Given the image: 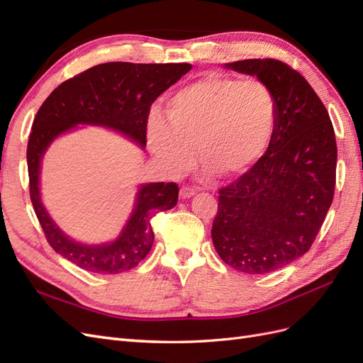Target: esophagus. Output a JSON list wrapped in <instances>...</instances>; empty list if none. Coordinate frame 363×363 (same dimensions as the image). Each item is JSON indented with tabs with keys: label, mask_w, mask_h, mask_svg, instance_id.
I'll return each mask as SVG.
<instances>
[{
	"label": "esophagus",
	"mask_w": 363,
	"mask_h": 363,
	"mask_svg": "<svg viewBox=\"0 0 363 363\" xmlns=\"http://www.w3.org/2000/svg\"><path fill=\"white\" fill-rule=\"evenodd\" d=\"M195 195V191L192 188H182L180 189V199L182 200H188L191 196Z\"/></svg>",
	"instance_id": "1"
}]
</instances>
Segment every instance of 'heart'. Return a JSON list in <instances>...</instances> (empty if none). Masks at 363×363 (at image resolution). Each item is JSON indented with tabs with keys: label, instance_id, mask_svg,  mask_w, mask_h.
<instances>
[{
	"label": "heart",
	"instance_id": "obj_1",
	"mask_svg": "<svg viewBox=\"0 0 363 363\" xmlns=\"http://www.w3.org/2000/svg\"><path fill=\"white\" fill-rule=\"evenodd\" d=\"M167 121L151 116L148 150L164 172L188 171L196 147L201 167L219 180L236 179L265 156L276 133L279 103L257 79L204 74L174 92L163 106Z\"/></svg>",
	"mask_w": 363,
	"mask_h": 363
}]
</instances>
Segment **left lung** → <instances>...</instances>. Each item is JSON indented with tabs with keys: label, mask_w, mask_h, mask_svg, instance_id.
Instances as JSON below:
<instances>
[{
	"label": "left lung",
	"mask_w": 363,
	"mask_h": 363,
	"mask_svg": "<svg viewBox=\"0 0 363 363\" xmlns=\"http://www.w3.org/2000/svg\"><path fill=\"white\" fill-rule=\"evenodd\" d=\"M224 68L257 77L279 103L269 148L219 191L212 225L219 257L236 271L260 276L289 265L312 247L333 201L336 139L323 101L286 63L247 59Z\"/></svg>",
	"instance_id": "left-lung-1"
}]
</instances>
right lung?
Here are the masks:
<instances>
[{
  "label": "right lung",
  "mask_w": 363,
  "mask_h": 363,
  "mask_svg": "<svg viewBox=\"0 0 363 363\" xmlns=\"http://www.w3.org/2000/svg\"><path fill=\"white\" fill-rule=\"evenodd\" d=\"M191 69L189 63H101L63 82L43 101L27 145L30 199L48 244L57 255L94 274L128 271L148 255L155 240L151 218L177 204V184H139L133 208L119 235L111 242L83 244L65 235L42 201V159L54 140L79 125L116 131L144 150L151 104Z\"/></svg>",
  "instance_id": "obj_1"
}]
</instances>
